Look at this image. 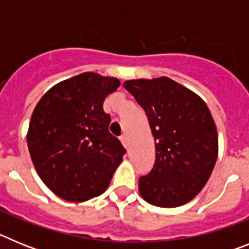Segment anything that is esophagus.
<instances>
[{"label":"esophagus","mask_w":249,"mask_h":249,"mask_svg":"<svg viewBox=\"0 0 249 249\" xmlns=\"http://www.w3.org/2000/svg\"><path fill=\"white\" fill-rule=\"evenodd\" d=\"M120 138H121V142H122L123 146L127 148V147H128V137H127V135H122Z\"/></svg>","instance_id":"esophagus-1"}]
</instances>
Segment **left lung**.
I'll return each instance as SVG.
<instances>
[{"mask_svg": "<svg viewBox=\"0 0 249 249\" xmlns=\"http://www.w3.org/2000/svg\"><path fill=\"white\" fill-rule=\"evenodd\" d=\"M123 87L148 118L156 160L140 177L141 196L153 206L190 202L207 183L218 156L214 121L204 101L168 77L131 80Z\"/></svg>", "mask_w": 249, "mask_h": 249, "instance_id": "1", "label": "left lung"}]
</instances>
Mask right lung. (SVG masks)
<instances>
[{
  "label": "right lung",
  "mask_w": 249,
  "mask_h": 249,
  "mask_svg": "<svg viewBox=\"0 0 249 249\" xmlns=\"http://www.w3.org/2000/svg\"><path fill=\"white\" fill-rule=\"evenodd\" d=\"M121 85L85 72L57 83L35 107L27 146L37 173L54 195L83 202L102 195L126 149L109 133L103 102Z\"/></svg>",
  "instance_id": "obj_1"
}]
</instances>
